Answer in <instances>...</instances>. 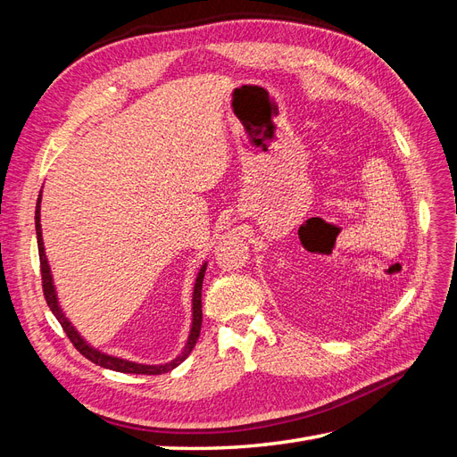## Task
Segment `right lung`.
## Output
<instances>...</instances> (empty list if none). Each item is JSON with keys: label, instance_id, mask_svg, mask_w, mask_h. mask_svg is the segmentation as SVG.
I'll return each instance as SVG.
<instances>
[{"label": "right lung", "instance_id": "obj_1", "mask_svg": "<svg viewBox=\"0 0 457 457\" xmlns=\"http://www.w3.org/2000/svg\"><path fill=\"white\" fill-rule=\"evenodd\" d=\"M39 202H41V195L37 196V204H36V234H37V252H39V270H41V287H44V295L47 305L51 309V312L57 316V320L61 322L62 329L66 331L68 339L72 341L74 347L84 354L87 361H91L96 366H103L108 370L114 371H123V373H143V376H160V373H168L173 368H177L181 364L185 358L190 354V351L195 349V345L200 337V328H202V282H204V274H205V265L200 269L198 278L195 284V297H192V328H190V336L187 341L185 351L179 354L175 361L162 364V366H146V364H135L129 361H121V358L116 356H108L104 353H99L96 349L89 347V345L79 337L78 331L74 329V326L68 322V318L62 314L59 303H57V294H54L53 287V280H51V270L47 265V257L44 252V240H41V225H39Z\"/></svg>", "mask_w": 457, "mask_h": 457}]
</instances>
